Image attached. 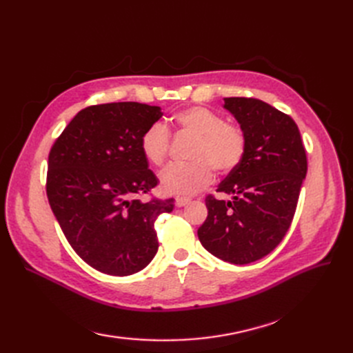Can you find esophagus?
Wrapping results in <instances>:
<instances>
[{
  "mask_svg": "<svg viewBox=\"0 0 353 353\" xmlns=\"http://www.w3.org/2000/svg\"><path fill=\"white\" fill-rule=\"evenodd\" d=\"M191 200L190 199H187V197H176V200H175V205H176V208H183V206H185V205H188Z\"/></svg>",
  "mask_w": 353,
  "mask_h": 353,
  "instance_id": "obj_1",
  "label": "esophagus"
}]
</instances>
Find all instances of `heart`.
Instances as JSON below:
<instances>
[{
  "mask_svg": "<svg viewBox=\"0 0 353 353\" xmlns=\"http://www.w3.org/2000/svg\"><path fill=\"white\" fill-rule=\"evenodd\" d=\"M174 126L181 135L194 138L190 159L193 162L168 166L160 175V185L168 194L190 196L208 187L216 169L228 175L243 162L248 140L241 128L206 108H188L174 114ZM144 157L154 166H162L170 148V134L162 123L148 126L140 138Z\"/></svg>",
  "mask_w": 353,
  "mask_h": 353,
  "instance_id": "heart-1",
  "label": "heart"
}]
</instances>
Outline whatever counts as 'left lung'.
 <instances>
[{
    "label": "left lung",
    "instance_id": "8db88e82",
    "mask_svg": "<svg viewBox=\"0 0 353 353\" xmlns=\"http://www.w3.org/2000/svg\"><path fill=\"white\" fill-rule=\"evenodd\" d=\"M225 108L248 140L243 162L218 187L231 200L206 197L199 240L216 258L245 265L281 243L296 212L307 160L296 122L258 99L228 97Z\"/></svg>",
    "mask_w": 353,
    "mask_h": 353
}]
</instances>
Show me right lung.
<instances>
[{"label": "right lung", "mask_w": 353, "mask_h": 353, "mask_svg": "<svg viewBox=\"0 0 353 353\" xmlns=\"http://www.w3.org/2000/svg\"><path fill=\"white\" fill-rule=\"evenodd\" d=\"M162 114L135 101L90 105L50 150L51 210L72 249L103 274L144 270L159 248L154 221L174 209V199H138L157 185L140 138Z\"/></svg>", "instance_id": "1"}]
</instances>
